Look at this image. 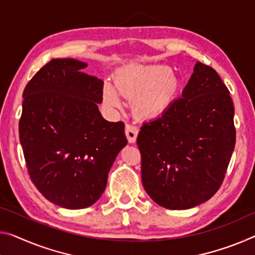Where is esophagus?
Here are the masks:
<instances>
[{"label":"esophagus","mask_w":255,"mask_h":255,"mask_svg":"<svg viewBox=\"0 0 255 255\" xmlns=\"http://www.w3.org/2000/svg\"><path fill=\"white\" fill-rule=\"evenodd\" d=\"M126 137L128 139V142L132 144L136 142V138H137V135H138V128L132 126V125H126Z\"/></svg>","instance_id":"34e87169"}]
</instances>
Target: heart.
Returning <instances> with one entry per match:
<instances>
[{"instance_id":"heart-1","label":"heart","mask_w":255,"mask_h":255,"mask_svg":"<svg viewBox=\"0 0 255 255\" xmlns=\"http://www.w3.org/2000/svg\"><path fill=\"white\" fill-rule=\"evenodd\" d=\"M116 85L119 94L134 100L132 112L144 120L163 115L179 90L178 78L165 66L128 68L119 72ZM119 94L111 85L104 86V99L111 106H120Z\"/></svg>"}]
</instances>
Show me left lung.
<instances>
[{
	"mask_svg": "<svg viewBox=\"0 0 255 255\" xmlns=\"http://www.w3.org/2000/svg\"><path fill=\"white\" fill-rule=\"evenodd\" d=\"M235 140L228 88L215 69L196 62L181 98L137 136L144 189L165 209L204 203L222 184Z\"/></svg>",
	"mask_w": 255,
	"mask_h": 255,
	"instance_id": "left-lung-1",
	"label": "left lung"
}]
</instances>
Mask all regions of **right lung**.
<instances>
[{"label":"right lung","instance_id":"1","mask_svg":"<svg viewBox=\"0 0 255 255\" xmlns=\"http://www.w3.org/2000/svg\"><path fill=\"white\" fill-rule=\"evenodd\" d=\"M87 63L53 59L23 91L19 138L36 188L64 209L91 207L107 187L109 171L127 145L125 124L103 118V82Z\"/></svg>","mask_w":255,"mask_h":255}]
</instances>
